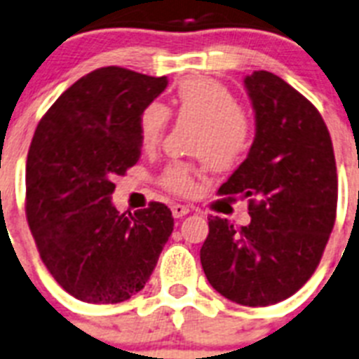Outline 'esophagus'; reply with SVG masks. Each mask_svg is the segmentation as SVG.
I'll use <instances>...</instances> for the list:
<instances>
[{"label": "esophagus", "mask_w": 359, "mask_h": 359, "mask_svg": "<svg viewBox=\"0 0 359 359\" xmlns=\"http://www.w3.org/2000/svg\"><path fill=\"white\" fill-rule=\"evenodd\" d=\"M189 212H191V208L184 206V204H173V206H171V213H173L175 219H180V217L188 215Z\"/></svg>", "instance_id": "1"}]
</instances>
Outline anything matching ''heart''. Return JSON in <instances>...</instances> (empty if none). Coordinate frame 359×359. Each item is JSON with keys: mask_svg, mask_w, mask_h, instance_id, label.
Here are the masks:
<instances>
[{"mask_svg": "<svg viewBox=\"0 0 359 359\" xmlns=\"http://www.w3.org/2000/svg\"><path fill=\"white\" fill-rule=\"evenodd\" d=\"M171 111L180 120L197 123L189 151L198 155L213 171L233 170L243 162L254 140V126L241 109L236 96L212 78H186L171 96ZM170 114L164 105L149 104L138 116L142 146H155L164 135ZM195 165L171 162L162 171L161 186L175 195L195 189Z\"/></svg>", "mask_w": 359, "mask_h": 359, "instance_id": "b5f03b06", "label": "heart"}]
</instances>
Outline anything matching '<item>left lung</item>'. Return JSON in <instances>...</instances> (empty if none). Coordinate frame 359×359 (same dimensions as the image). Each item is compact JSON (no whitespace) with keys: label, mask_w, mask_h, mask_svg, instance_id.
I'll return each mask as SVG.
<instances>
[{"label":"left lung","mask_w":359,"mask_h":359,"mask_svg":"<svg viewBox=\"0 0 359 359\" xmlns=\"http://www.w3.org/2000/svg\"><path fill=\"white\" fill-rule=\"evenodd\" d=\"M255 111L246 161L219 188L248 198V226L210 217L201 248L208 281L226 299L268 306L316 272L336 221L338 173L327 126L314 105L268 71L245 78Z\"/></svg>","instance_id":"8db88e82"}]
</instances>
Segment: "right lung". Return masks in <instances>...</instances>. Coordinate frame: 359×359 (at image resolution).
Wrapping results in <instances>:
<instances>
[{"instance_id":"right-lung-1","label":"right lung","mask_w":359,"mask_h":359,"mask_svg":"<svg viewBox=\"0 0 359 359\" xmlns=\"http://www.w3.org/2000/svg\"><path fill=\"white\" fill-rule=\"evenodd\" d=\"M168 78L102 67L62 93L32 137L25 212L40 257L60 287L93 305L140 292L173 231L170 208L120 213L113 179L140 158L138 116Z\"/></svg>"}]
</instances>
